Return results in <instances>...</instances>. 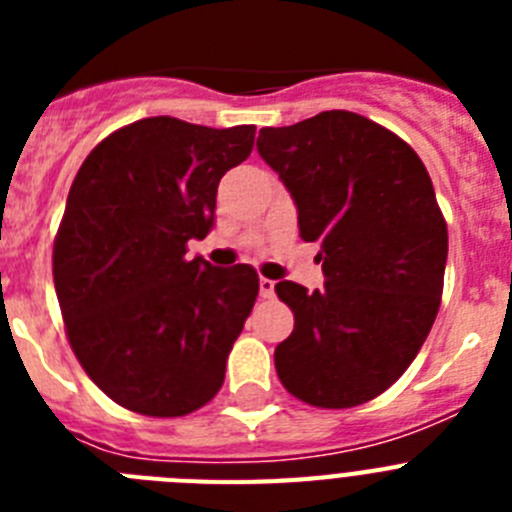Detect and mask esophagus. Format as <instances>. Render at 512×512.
Listing matches in <instances>:
<instances>
[{
    "mask_svg": "<svg viewBox=\"0 0 512 512\" xmlns=\"http://www.w3.org/2000/svg\"><path fill=\"white\" fill-rule=\"evenodd\" d=\"M274 284H277L274 279H266V277L259 279V292L264 300H271V297H274Z\"/></svg>",
    "mask_w": 512,
    "mask_h": 512,
    "instance_id": "34e87169",
    "label": "esophagus"
}]
</instances>
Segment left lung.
Returning a JSON list of instances; mask_svg holds the SVG:
<instances>
[{
  "label": "left lung",
  "instance_id": "obj_1",
  "mask_svg": "<svg viewBox=\"0 0 512 512\" xmlns=\"http://www.w3.org/2000/svg\"><path fill=\"white\" fill-rule=\"evenodd\" d=\"M256 146L325 274L315 292L274 287L295 312L274 351L279 379L312 408L364 405L413 364L441 307L449 230L431 176L400 135L346 110L264 128Z\"/></svg>",
  "mask_w": 512,
  "mask_h": 512
}]
</instances>
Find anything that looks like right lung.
I'll list each match as a JSON object with an SVG mask.
<instances>
[{
  "mask_svg": "<svg viewBox=\"0 0 512 512\" xmlns=\"http://www.w3.org/2000/svg\"><path fill=\"white\" fill-rule=\"evenodd\" d=\"M256 125L146 117L84 158L53 241L71 351L112 402L182 418L217 395L259 295V274L187 259L215 217L217 184L253 151Z\"/></svg>",
  "mask_w": 512,
  "mask_h": 512,
  "instance_id": "1",
  "label": "right lung"
}]
</instances>
